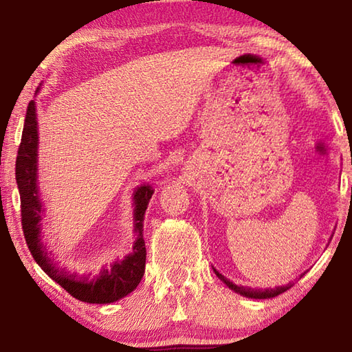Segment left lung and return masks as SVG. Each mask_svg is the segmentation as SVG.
Returning a JSON list of instances; mask_svg holds the SVG:
<instances>
[{"instance_id":"8db88e82","label":"left lung","mask_w":352,"mask_h":352,"mask_svg":"<svg viewBox=\"0 0 352 352\" xmlns=\"http://www.w3.org/2000/svg\"><path fill=\"white\" fill-rule=\"evenodd\" d=\"M214 272H216V275L219 276L220 281H223L226 285L231 290H234L236 294H239L242 296H247V298H254V300H265V298H273V296H278L284 294L285 290H289L292 285H281V287H275V289H252V287H243V285H236L230 281V279H226L222 273H219L216 269H214ZM305 275V273H302ZM301 275V276H302Z\"/></svg>"}]
</instances>
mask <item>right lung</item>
Instances as JSON below:
<instances>
[{"mask_svg":"<svg viewBox=\"0 0 352 352\" xmlns=\"http://www.w3.org/2000/svg\"><path fill=\"white\" fill-rule=\"evenodd\" d=\"M38 127L35 100H31L26 110L25 127H23L21 142L15 163V177L21 200V225L29 252L35 262L47 276L62 285L76 300L91 302V305H107L127 296L140 284L146 269V243L142 239V222L148 200L152 199L153 189L151 184H142L133 192V226L136 241L133 252L122 261H115L104 267L96 276L79 275L58 267L50 253L46 252L40 239L41 212L43 204L40 200L37 186V157H38Z\"/></svg>","mask_w":352,"mask_h":352,"instance_id":"1","label":"right lung"}]
</instances>
